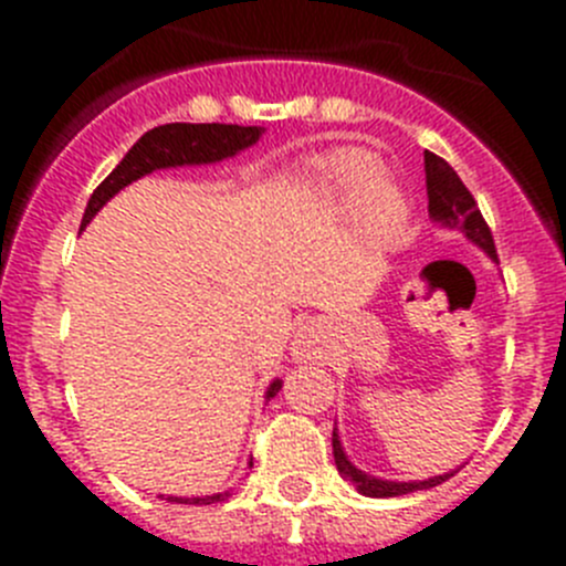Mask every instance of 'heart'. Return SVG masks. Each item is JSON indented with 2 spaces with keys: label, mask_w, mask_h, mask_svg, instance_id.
<instances>
[{
  "label": "heart",
  "mask_w": 566,
  "mask_h": 566,
  "mask_svg": "<svg viewBox=\"0 0 566 566\" xmlns=\"http://www.w3.org/2000/svg\"><path fill=\"white\" fill-rule=\"evenodd\" d=\"M319 198L337 212L359 207L365 229L379 240H397L408 223V203L394 184L379 181V161L365 149H339L308 169Z\"/></svg>",
  "instance_id": "heart-1"
}]
</instances>
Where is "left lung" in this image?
Here are the masks:
<instances>
[{
	"label": "left lung",
	"mask_w": 566,
	"mask_h": 566,
	"mask_svg": "<svg viewBox=\"0 0 566 566\" xmlns=\"http://www.w3.org/2000/svg\"><path fill=\"white\" fill-rule=\"evenodd\" d=\"M424 187H428V212L437 223H442L444 229H457L462 232L470 243H476L479 249L488 252L490 260H499L496 243H493V234L490 227L484 223L482 212H479L473 195L468 192V187L462 184L453 167L444 158L433 153H424ZM332 448H334V464H337L339 476L345 482H352L357 493L371 499H391V496H405V493H413V490H431L437 484L448 482L457 470H448L442 476L422 479V482H388V479H377L363 473L359 468H354L348 462L343 451V442L337 437V428L332 433Z\"/></svg>",
	"instance_id": "left-lung-1"
}]
</instances>
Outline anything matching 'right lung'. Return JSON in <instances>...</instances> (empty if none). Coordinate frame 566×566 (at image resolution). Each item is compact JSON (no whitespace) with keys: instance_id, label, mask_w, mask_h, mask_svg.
Listing matches in <instances>:
<instances>
[{"instance_id":"right-lung-1","label":"right lung","mask_w":566,"mask_h":566,"mask_svg":"<svg viewBox=\"0 0 566 566\" xmlns=\"http://www.w3.org/2000/svg\"><path fill=\"white\" fill-rule=\"evenodd\" d=\"M263 133H266L263 127H238V124H161V127L149 129V133H144L142 138L133 144V149L124 155L122 164L98 184L96 192L90 195L87 209H84L82 218V229L96 218L98 209H102L113 195H118L127 184L138 181L144 175L167 167H192V164L223 161V158L238 155L240 149L258 144V138ZM280 388H283V382L274 379V382L269 385L266 402L280 391ZM249 468H252V462H249ZM229 496H232V493L223 490V493H214V496H169L167 502L214 504L223 502V499Z\"/></svg>"}]
</instances>
